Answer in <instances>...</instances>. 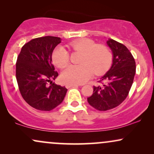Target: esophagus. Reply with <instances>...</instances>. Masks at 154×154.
I'll return each instance as SVG.
<instances>
[{
    "label": "esophagus",
    "instance_id": "34e87169",
    "mask_svg": "<svg viewBox=\"0 0 154 154\" xmlns=\"http://www.w3.org/2000/svg\"><path fill=\"white\" fill-rule=\"evenodd\" d=\"M78 86H80V85H77V84H66V88H69L72 87H78Z\"/></svg>",
    "mask_w": 154,
    "mask_h": 154
}]
</instances>
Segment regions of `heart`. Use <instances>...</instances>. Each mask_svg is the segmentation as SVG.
I'll return each mask as SVG.
<instances>
[{
  "mask_svg": "<svg viewBox=\"0 0 154 154\" xmlns=\"http://www.w3.org/2000/svg\"><path fill=\"white\" fill-rule=\"evenodd\" d=\"M69 47L74 51L82 52L80 65H69L63 70L61 79L67 84H83L94 75H101L110 68L112 54L109 48L103 45H97L93 40L82 38L72 41ZM52 59L54 64L63 68L69 61V54L63 46L54 51Z\"/></svg>",
  "mask_w": 154,
  "mask_h": 154,
  "instance_id": "heart-1",
  "label": "heart"
}]
</instances>
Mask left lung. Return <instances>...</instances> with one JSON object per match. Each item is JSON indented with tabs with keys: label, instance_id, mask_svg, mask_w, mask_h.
<instances>
[{
	"label": "left lung",
	"instance_id": "8db88e82",
	"mask_svg": "<svg viewBox=\"0 0 154 154\" xmlns=\"http://www.w3.org/2000/svg\"><path fill=\"white\" fill-rule=\"evenodd\" d=\"M106 44L112 52V64L100 81L101 86L93 87V93L88 101L99 111L114 109L121 104L128 96L135 75L136 66L133 56L128 48L112 39Z\"/></svg>",
	"mask_w": 154,
	"mask_h": 154
}]
</instances>
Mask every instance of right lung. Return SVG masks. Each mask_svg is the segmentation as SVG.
Returning a JSON list of instances; mask_svg holds the SVG:
<instances>
[{"label": "right lung", "instance_id": "obj_1", "mask_svg": "<svg viewBox=\"0 0 154 154\" xmlns=\"http://www.w3.org/2000/svg\"><path fill=\"white\" fill-rule=\"evenodd\" d=\"M61 42L58 37L35 38L24 44L17 58L16 77L19 91L26 103L38 110H52L66 95V88L53 82L59 74L52 63V54Z\"/></svg>", "mask_w": 154, "mask_h": 154}]
</instances>
